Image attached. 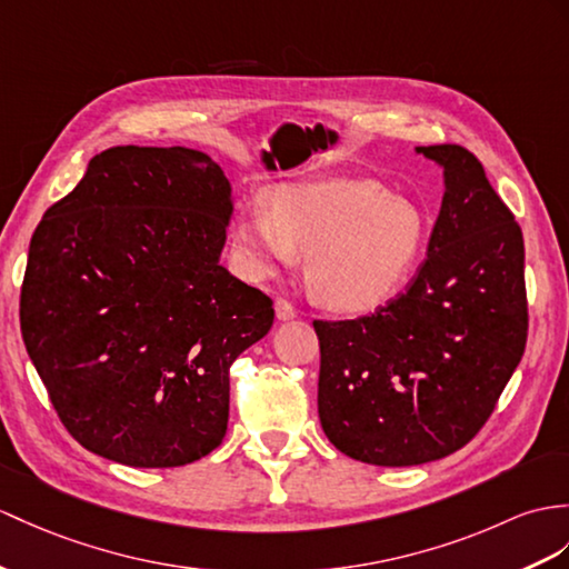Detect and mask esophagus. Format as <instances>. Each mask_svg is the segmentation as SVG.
Returning <instances> with one entry per match:
<instances>
[{
	"mask_svg": "<svg viewBox=\"0 0 569 569\" xmlns=\"http://www.w3.org/2000/svg\"><path fill=\"white\" fill-rule=\"evenodd\" d=\"M274 313L280 321H292V318L297 316V309L292 307V301L284 299V297H277L274 299Z\"/></svg>",
	"mask_w": 569,
	"mask_h": 569,
	"instance_id": "esophagus-1",
	"label": "esophagus"
}]
</instances>
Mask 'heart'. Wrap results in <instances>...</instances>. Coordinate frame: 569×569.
Instances as JSON below:
<instances>
[{"mask_svg":"<svg viewBox=\"0 0 569 569\" xmlns=\"http://www.w3.org/2000/svg\"><path fill=\"white\" fill-rule=\"evenodd\" d=\"M427 217L379 180H318L274 188L231 227L241 268L270 277L297 253L309 258V284L340 311H369L393 297L418 266Z\"/></svg>","mask_w":569,"mask_h":569,"instance_id":"b5f03b06","label":"heart"}]
</instances>
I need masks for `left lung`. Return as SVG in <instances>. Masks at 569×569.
<instances>
[{
  "instance_id": "8db88e82",
  "label": "left lung",
  "mask_w": 569,
  "mask_h": 569,
  "mask_svg": "<svg viewBox=\"0 0 569 569\" xmlns=\"http://www.w3.org/2000/svg\"><path fill=\"white\" fill-rule=\"evenodd\" d=\"M447 190L427 258L373 313L313 328L318 418L332 447L371 466L445 459L473 439L523 357V237L473 151L418 147Z\"/></svg>"
}]
</instances>
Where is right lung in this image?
I'll return each instance as SVG.
<instances>
[{
  "mask_svg": "<svg viewBox=\"0 0 569 569\" xmlns=\"http://www.w3.org/2000/svg\"><path fill=\"white\" fill-rule=\"evenodd\" d=\"M224 171L186 147H110L48 207L21 284V336L81 447L173 468L221 445L229 369L272 299L219 266Z\"/></svg>",
  "mask_w": 569,
  "mask_h": 569,
  "instance_id": "add662e5",
  "label": "right lung"
}]
</instances>
